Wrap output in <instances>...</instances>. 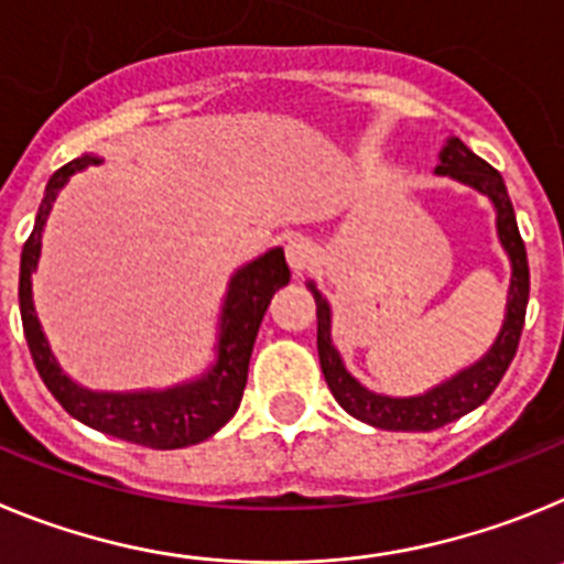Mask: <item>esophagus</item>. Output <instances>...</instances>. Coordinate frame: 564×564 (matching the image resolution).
Here are the masks:
<instances>
[{
  "label": "esophagus",
  "mask_w": 564,
  "mask_h": 564,
  "mask_svg": "<svg viewBox=\"0 0 564 564\" xmlns=\"http://www.w3.org/2000/svg\"><path fill=\"white\" fill-rule=\"evenodd\" d=\"M286 261H289V270H292V275L301 278L314 261L312 241H308V238H303V236L289 238V241H286Z\"/></svg>",
  "instance_id": "34e87169"
}]
</instances>
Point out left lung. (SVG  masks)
<instances>
[{
	"label": "left lung",
	"instance_id": "obj_1",
	"mask_svg": "<svg viewBox=\"0 0 564 564\" xmlns=\"http://www.w3.org/2000/svg\"><path fill=\"white\" fill-rule=\"evenodd\" d=\"M435 174L449 176V180L478 191L480 196L491 202L497 238H500V247H503L511 263L503 326L497 332L495 343L489 345V351L478 362L466 365L464 370L453 373L444 382L433 384L424 393L388 395L368 390L351 370L345 368L337 345L332 343V303L323 297L317 283L306 281L308 292L314 294V303H317V354L328 390H332L345 413H351L354 419L365 421L370 427L393 430V433H430V430L444 427L449 421L480 408L491 395V390L500 384L511 359H514L522 323H525V306H529V256H525V245H522L520 230H517V216L503 176L497 174L489 162L480 160L478 154H471L458 137H449L444 143Z\"/></svg>",
	"mask_w": 564,
	"mask_h": 564
}]
</instances>
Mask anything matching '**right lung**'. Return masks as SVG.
<instances>
[{
    "label": "right lung",
    "mask_w": 564,
    "mask_h": 564,
    "mask_svg": "<svg viewBox=\"0 0 564 564\" xmlns=\"http://www.w3.org/2000/svg\"><path fill=\"white\" fill-rule=\"evenodd\" d=\"M100 162H104L100 156L84 154L50 176L33 232L24 241L22 267H19V308H22V326L30 354H33L39 377L44 379L50 393L58 399L61 408L86 427L111 435V438L129 441V444L151 446V449H182V446L199 444L219 433L241 404L258 326L270 308L272 294L286 286L292 278L286 258H283L281 247H272L256 261L232 272L225 303H221L219 337L213 345L216 359L205 373L187 379V382L171 384V388H84L61 370L58 359L44 337L33 306V272L42 258V236L55 196L61 194V187L67 185L75 171L100 165Z\"/></svg>",
    "instance_id": "1"
}]
</instances>
